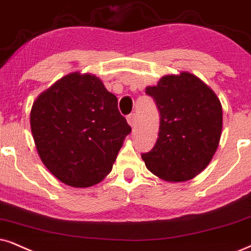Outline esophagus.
<instances>
[{
	"instance_id": "34e87169",
	"label": "esophagus",
	"mask_w": 251,
	"mask_h": 251,
	"mask_svg": "<svg viewBox=\"0 0 251 251\" xmlns=\"http://www.w3.org/2000/svg\"><path fill=\"white\" fill-rule=\"evenodd\" d=\"M127 123L129 124V126H132V127L135 125V123H136V117H135L134 113H131V115L127 116Z\"/></svg>"
}]
</instances>
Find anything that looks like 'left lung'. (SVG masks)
<instances>
[{"instance_id": "8db88e82", "label": "left lung", "mask_w": 251, "mask_h": 251, "mask_svg": "<svg viewBox=\"0 0 251 251\" xmlns=\"http://www.w3.org/2000/svg\"><path fill=\"white\" fill-rule=\"evenodd\" d=\"M160 111L154 148L141 155L147 169L167 182H185L201 174L219 146L223 106L201 78L188 72L166 75L146 88Z\"/></svg>"}]
</instances>
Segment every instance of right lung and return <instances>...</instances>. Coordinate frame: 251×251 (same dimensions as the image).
<instances>
[{
	"label": "right lung",
	"mask_w": 251,
	"mask_h": 251,
	"mask_svg": "<svg viewBox=\"0 0 251 251\" xmlns=\"http://www.w3.org/2000/svg\"><path fill=\"white\" fill-rule=\"evenodd\" d=\"M30 125L40 160L62 183L89 188L112 170L131 127L97 76L75 72L34 100Z\"/></svg>",
	"instance_id": "obj_1"
}]
</instances>
